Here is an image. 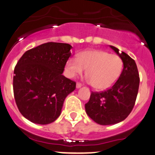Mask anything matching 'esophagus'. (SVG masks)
<instances>
[{
    "label": "esophagus",
    "instance_id": "34e87169",
    "mask_svg": "<svg viewBox=\"0 0 155 155\" xmlns=\"http://www.w3.org/2000/svg\"><path fill=\"white\" fill-rule=\"evenodd\" d=\"M82 85H83V84H81V83L78 82V83H77V84H76V87H77V88H80V87H82Z\"/></svg>",
    "mask_w": 155,
    "mask_h": 155
}]
</instances>
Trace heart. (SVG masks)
<instances>
[{"mask_svg":"<svg viewBox=\"0 0 155 155\" xmlns=\"http://www.w3.org/2000/svg\"><path fill=\"white\" fill-rule=\"evenodd\" d=\"M123 67V60L118 55L99 50L83 52L78 58H70L65 65L68 78L82 74L87 68V81L97 90L111 87L120 78Z\"/></svg>","mask_w":155,"mask_h":155,"instance_id":"b5f03b06","label":"heart"}]
</instances>
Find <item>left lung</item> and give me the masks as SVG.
Returning <instances> with one entry per match:
<instances>
[{
  "label": "left lung",
  "mask_w": 155,
  "mask_h": 155,
  "mask_svg": "<svg viewBox=\"0 0 155 155\" xmlns=\"http://www.w3.org/2000/svg\"><path fill=\"white\" fill-rule=\"evenodd\" d=\"M123 60L120 78L112 87L104 91L92 92L85 104L87 115L100 125L119 123L127 117L134 107L139 86V74L134 59L124 52L119 53L110 46Z\"/></svg>",
  "instance_id": "left-lung-1"
}]
</instances>
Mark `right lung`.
Segmentation results:
<instances>
[{"label": "right lung", "mask_w": 155, "mask_h": 155, "mask_svg": "<svg viewBox=\"0 0 155 155\" xmlns=\"http://www.w3.org/2000/svg\"><path fill=\"white\" fill-rule=\"evenodd\" d=\"M70 44L48 42L27 50L15 66L13 93L21 114L38 124H48L60 115L75 81L62 75L71 56Z\"/></svg>", "instance_id": "right-lung-1"}]
</instances>
